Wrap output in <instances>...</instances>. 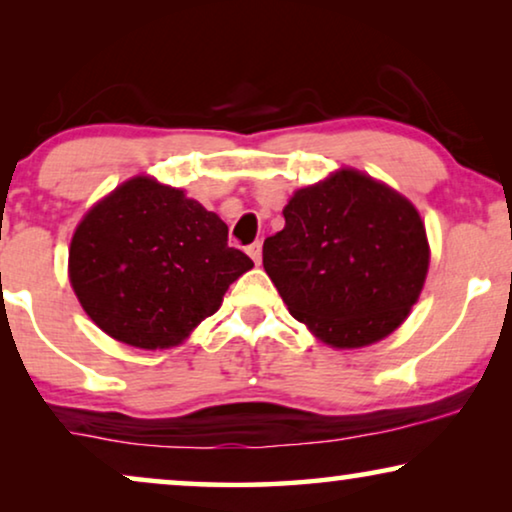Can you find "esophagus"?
<instances>
[{"label":"esophagus","instance_id":"esophagus-1","mask_svg":"<svg viewBox=\"0 0 512 512\" xmlns=\"http://www.w3.org/2000/svg\"><path fill=\"white\" fill-rule=\"evenodd\" d=\"M247 254H249L251 258H254V263L258 265V263H261V258H263V244H261V242H254V244H251V247L247 249Z\"/></svg>","mask_w":512,"mask_h":512}]
</instances>
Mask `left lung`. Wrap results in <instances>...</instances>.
Listing matches in <instances>:
<instances>
[{"mask_svg": "<svg viewBox=\"0 0 512 512\" xmlns=\"http://www.w3.org/2000/svg\"><path fill=\"white\" fill-rule=\"evenodd\" d=\"M263 268L326 345L366 347L403 324L422 293L429 240L415 205L352 167L293 193Z\"/></svg>", "mask_w": 512, "mask_h": 512, "instance_id": "1", "label": "left lung"}]
</instances>
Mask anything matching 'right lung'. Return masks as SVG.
Returning <instances> with one entry per match:
<instances>
[{
	"instance_id": "obj_1",
	"label": "right lung",
	"mask_w": 512,
	"mask_h": 512,
	"mask_svg": "<svg viewBox=\"0 0 512 512\" xmlns=\"http://www.w3.org/2000/svg\"><path fill=\"white\" fill-rule=\"evenodd\" d=\"M254 268L198 200L132 177L97 202L69 244V282L104 333L139 349L181 345Z\"/></svg>"
}]
</instances>
